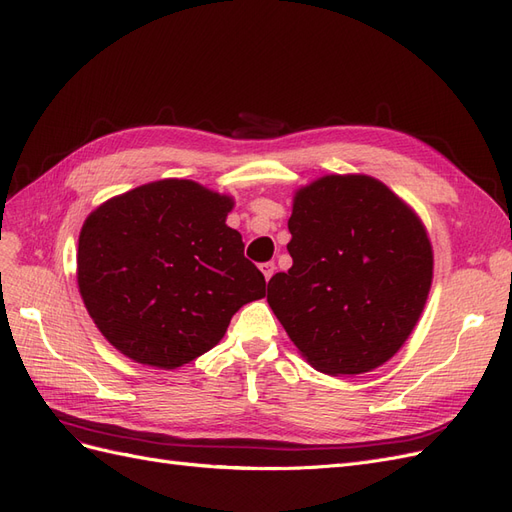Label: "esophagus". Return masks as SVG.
Masks as SVG:
<instances>
[{"label": "esophagus", "instance_id": "34e87169", "mask_svg": "<svg viewBox=\"0 0 512 512\" xmlns=\"http://www.w3.org/2000/svg\"><path fill=\"white\" fill-rule=\"evenodd\" d=\"M260 271H262V275H265V280L269 282L271 277H273V273H275V262H262Z\"/></svg>", "mask_w": 512, "mask_h": 512}]
</instances>
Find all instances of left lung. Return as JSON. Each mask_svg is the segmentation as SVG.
I'll return each mask as SVG.
<instances>
[{"label": "left lung", "instance_id": "1", "mask_svg": "<svg viewBox=\"0 0 512 512\" xmlns=\"http://www.w3.org/2000/svg\"><path fill=\"white\" fill-rule=\"evenodd\" d=\"M292 267L269 280L267 301L322 374H363L404 346L433 273L427 232L384 183L329 175L294 196Z\"/></svg>", "mask_w": 512, "mask_h": 512}]
</instances>
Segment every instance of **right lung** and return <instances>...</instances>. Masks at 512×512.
<instances>
[{
    "label": "right lung",
    "instance_id": "right-lung-1",
    "mask_svg": "<svg viewBox=\"0 0 512 512\" xmlns=\"http://www.w3.org/2000/svg\"><path fill=\"white\" fill-rule=\"evenodd\" d=\"M232 200L185 179L141 185L83 224L76 280L100 333L132 361L175 369L224 337L265 275L226 226Z\"/></svg>",
    "mask_w": 512,
    "mask_h": 512
}]
</instances>
